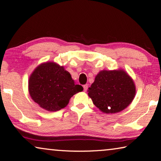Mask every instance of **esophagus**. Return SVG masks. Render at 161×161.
Returning <instances> with one entry per match:
<instances>
[{
  "mask_svg": "<svg viewBox=\"0 0 161 161\" xmlns=\"http://www.w3.org/2000/svg\"><path fill=\"white\" fill-rule=\"evenodd\" d=\"M83 87H84V91H86L88 90V84L84 85Z\"/></svg>",
  "mask_w": 161,
  "mask_h": 161,
  "instance_id": "1",
  "label": "esophagus"
}]
</instances>
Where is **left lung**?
Here are the masks:
<instances>
[{"instance_id":"left-lung-1","label":"left lung","mask_w":161,"mask_h":161,"mask_svg":"<svg viewBox=\"0 0 161 161\" xmlns=\"http://www.w3.org/2000/svg\"><path fill=\"white\" fill-rule=\"evenodd\" d=\"M93 104L105 114L124 110L134 98L136 87L132 79L122 70H102L88 88Z\"/></svg>"}]
</instances>
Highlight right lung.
<instances>
[{
	"mask_svg": "<svg viewBox=\"0 0 161 161\" xmlns=\"http://www.w3.org/2000/svg\"><path fill=\"white\" fill-rule=\"evenodd\" d=\"M28 85L32 100L49 111L66 107L73 95L83 91V87L75 83L63 66L53 62L37 67L30 77Z\"/></svg>",
	"mask_w": 161,
	"mask_h": 161,
	"instance_id": "right-lung-1",
	"label": "right lung"
}]
</instances>
